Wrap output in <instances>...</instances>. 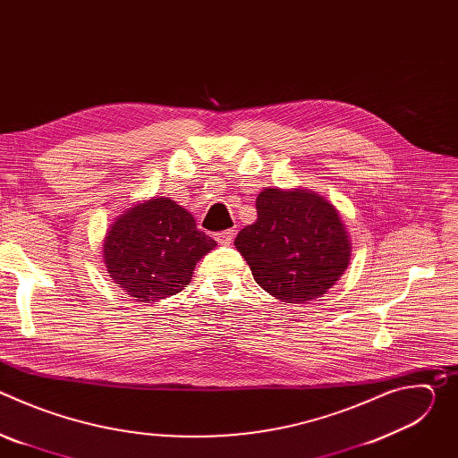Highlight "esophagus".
Masks as SVG:
<instances>
[{
    "label": "esophagus",
    "mask_w": 458,
    "mask_h": 458,
    "mask_svg": "<svg viewBox=\"0 0 458 458\" xmlns=\"http://www.w3.org/2000/svg\"><path fill=\"white\" fill-rule=\"evenodd\" d=\"M233 237H235V232H233V230H223V232H217V233H216V241H217L219 244H225V246L232 244V242H233Z\"/></svg>",
    "instance_id": "34e87169"
}]
</instances>
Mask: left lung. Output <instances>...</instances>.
<instances>
[{
  "mask_svg": "<svg viewBox=\"0 0 458 458\" xmlns=\"http://www.w3.org/2000/svg\"><path fill=\"white\" fill-rule=\"evenodd\" d=\"M257 219L235 237L255 283L283 302L322 297L344 276L352 241L339 210L308 188H265Z\"/></svg>",
  "mask_w": 458,
  "mask_h": 458,
  "instance_id": "obj_1",
  "label": "left lung"
}]
</instances>
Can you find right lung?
I'll use <instances>...</instances> for the list:
<instances>
[{
	"mask_svg": "<svg viewBox=\"0 0 458 458\" xmlns=\"http://www.w3.org/2000/svg\"><path fill=\"white\" fill-rule=\"evenodd\" d=\"M216 246L186 208L161 195L132 203L114 219L103 239V263L126 295L157 302L184 290L198 260Z\"/></svg>",
	"mask_w": 458,
	"mask_h": 458,
	"instance_id": "right-lung-1",
	"label": "right lung"
}]
</instances>
